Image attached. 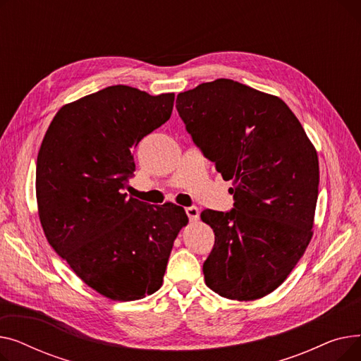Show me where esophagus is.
Returning a JSON list of instances; mask_svg holds the SVG:
<instances>
[{"instance_id": "obj_1", "label": "esophagus", "mask_w": 361, "mask_h": 361, "mask_svg": "<svg viewBox=\"0 0 361 361\" xmlns=\"http://www.w3.org/2000/svg\"><path fill=\"white\" fill-rule=\"evenodd\" d=\"M185 214L190 221H196L199 218V209L196 206H188L185 207Z\"/></svg>"}]
</instances>
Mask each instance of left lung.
I'll use <instances>...</instances> for the list:
<instances>
[{"label":"left lung","mask_w":361,"mask_h":361,"mask_svg":"<svg viewBox=\"0 0 361 361\" xmlns=\"http://www.w3.org/2000/svg\"><path fill=\"white\" fill-rule=\"evenodd\" d=\"M176 108L202 154L233 181V209L200 215L215 233L203 263L206 286L230 300L264 297L310 243L316 150L286 102L230 79L178 93Z\"/></svg>","instance_id":"8db88e82"}]
</instances>
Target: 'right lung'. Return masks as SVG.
I'll use <instances>...</instances> for the list:
<instances>
[{"instance_id":"obj_1","label":"right lung","mask_w":361,"mask_h":361,"mask_svg":"<svg viewBox=\"0 0 361 361\" xmlns=\"http://www.w3.org/2000/svg\"><path fill=\"white\" fill-rule=\"evenodd\" d=\"M174 93L158 97L116 85L64 105L36 162V199L45 237L85 283L120 301L162 286L181 206L147 204L124 188L133 149L171 117Z\"/></svg>"}]
</instances>
